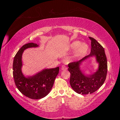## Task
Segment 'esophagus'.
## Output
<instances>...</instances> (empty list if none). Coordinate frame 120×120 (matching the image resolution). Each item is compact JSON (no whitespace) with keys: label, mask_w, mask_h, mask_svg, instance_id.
I'll use <instances>...</instances> for the list:
<instances>
[{"label":"esophagus","mask_w":120,"mask_h":120,"mask_svg":"<svg viewBox=\"0 0 120 120\" xmlns=\"http://www.w3.org/2000/svg\"><path fill=\"white\" fill-rule=\"evenodd\" d=\"M67 69V67L66 66H64V65H63V66H61V70H66Z\"/></svg>","instance_id":"34e87169"}]
</instances>
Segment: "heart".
<instances>
[{"label": "heart", "instance_id": "heart-1", "mask_svg": "<svg viewBox=\"0 0 120 120\" xmlns=\"http://www.w3.org/2000/svg\"><path fill=\"white\" fill-rule=\"evenodd\" d=\"M70 48L72 50H76L75 56L76 57H81L85 56L88 50V46L86 44H82L78 41L73 42L70 45Z\"/></svg>", "mask_w": 120, "mask_h": 120}]
</instances>
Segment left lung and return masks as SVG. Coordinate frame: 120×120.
Masks as SVG:
<instances>
[{
    "mask_svg": "<svg viewBox=\"0 0 120 120\" xmlns=\"http://www.w3.org/2000/svg\"><path fill=\"white\" fill-rule=\"evenodd\" d=\"M91 52L78 61L70 62L68 64V71L70 73V84L75 92L80 94H88L96 92L104 84L107 75V62L104 49L97 41L92 37ZM96 55L100 63L99 69L94 74L85 76L80 71L79 64L85 58L89 56Z\"/></svg>",
    "mask_w": 120,
    "mask_h": 120,
    "instance_id": "1",
    "label": "left lung"
}]
</instances>
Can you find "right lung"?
<instances>
[{
  "label": "right lung",
  "instance_id": "add662e5",
  "mask_svg": "<svg viewBox=\"0 0 120 120\" xmlns=\"http://www.w3.org/2000/svg\"><path fill=\"white\" fill-rule=\"evenodd\" d=\"M34 43H28L20 49L14 59L13 74L14 82L22 94L33 99H38L45 97L51 90L59 67L46 69L34 76L26 78L21 71L22 56L24 50L28 48L37 47Z\"/></svg>",
  "mask_w": 120,
  "mask_h": 120
}]
</instances>
